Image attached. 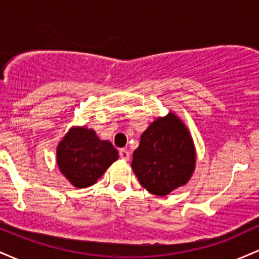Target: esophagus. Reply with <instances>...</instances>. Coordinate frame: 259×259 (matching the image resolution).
I'll return each mask as SVG.
<instances>
[{"mask_svg":"<svg viewBox=\"0 0 259 259\" xmlns=\"http://www.w3.org/2000/svg\"><path fill=\"white\" fill-rule=\"evenodd\" d=\"M119 156L123 160H129L130 152L127 150H124V148H121V150H119Z\"/></svg>","mask_w":259,"mask_h":259,"instance_id":"1","label":"esophagus"}]
</instances>
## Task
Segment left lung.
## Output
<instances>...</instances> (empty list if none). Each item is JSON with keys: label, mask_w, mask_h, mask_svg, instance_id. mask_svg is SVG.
I'll return each mask as SVG.
<instances>
[{"label": "left lung", "mask_w": 259, "mask_h": 259, "mask_svg": "<svg viewBox=\"0 0 259 259\" xmlns=\"http://www.w3.org/2000/svg\"><path fill=\"white\" fill-rule=\"evenodd\" d=\"M132 168L140 184L156 196H167L189 183L196 168V148L174 112L157 118L142 133Z\"/></svg>", "instance_id": "8db88e82"}]
</instances>
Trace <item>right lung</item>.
I'll return each mask as SVG.
<instances>
[{
    "label": "right lung",
    "instance_id": "add662e5",
    "mask_svg": "<svg viewBox=\"0 0 259 259\" xmlns=\"http://www.w3.org/2000/svg\"><path fill=\"white\" fill-rule=\"evenodd\" d=\"M118 158V151L111 142L101 140L88 126L70 127L56 152L59 171L78 189L94 185Z\"/></svg>",
    "mask_w": 259,
    "mask_h": 259
}]
</instances>
